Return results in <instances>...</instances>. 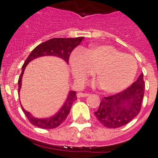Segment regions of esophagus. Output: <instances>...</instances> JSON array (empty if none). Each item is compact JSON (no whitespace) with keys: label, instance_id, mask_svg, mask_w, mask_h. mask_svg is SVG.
I'll return each instance as SVG.
<instances>
[{"label":"esophagus","instance_id":"1","mask_svg":"<svg viewBox=\"0 0 158 158\" xmlns=\"http://www.w3.org/2000/svg\"><path fill=\"white\" fill-rule=\"evenodd\" d=\"M89 96V94H84V93H78L77 94V97L79 98H85V97Z\"/></svg>","mask_w":158,"mask_h":158}]
</instances>
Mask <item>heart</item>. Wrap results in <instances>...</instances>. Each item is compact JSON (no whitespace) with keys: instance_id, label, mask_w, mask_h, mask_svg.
I'll return each instance as SVG.
<instances>
[{"instance_id":"heart-1","label":"heart","mask_w":158,"mask_h":158,"mask_svg":"<svg viewBox=\"0 0 158 158\" xmlns=\"http://www.w3.org/2000/svg\"><path fill=\"white\" fill-rule=\"evenodd\" d=\"M72 75L79 85L95 71L99 86L105 93L117 94L130 86L137 73L135 57L109 45H94L85 50L76 49L69 57Z\"/></svg>"}]
</instances>
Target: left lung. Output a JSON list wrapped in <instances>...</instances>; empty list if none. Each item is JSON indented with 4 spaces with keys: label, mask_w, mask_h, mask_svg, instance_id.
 Returning <instances> with one entry per match:
<instances>
[{
    "label": "left lung",
    "mask_w": 158,
    "mask_h": 158,
    "mask_svg": "<svg viewBox=\"0 0 158 158\" xmlns=\"http://www.w3.org/2000/svg\"><path fill=\"white\" fill-rule=\"evenodd\" d=\"M143 74L125 91L102 99L98 110L94 112L98 120L106 128L121 127L139 113L144 94Z\"/></svg>",
    "instance_id": "8db88e82"
}]
</instances>
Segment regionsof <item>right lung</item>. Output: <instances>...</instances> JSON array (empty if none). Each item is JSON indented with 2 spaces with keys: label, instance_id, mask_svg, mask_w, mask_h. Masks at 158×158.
Here are the masks:
<instances>
[{
  "label": "right lung",
  "instance_id": "add662e5",
  "mask_svg": "<svg viewBox=\"0 0 158 158\" xmlns=\"http://www.w3.org/2000/svg\"><path fill=\"white\" fill-rule=\"evenodd\" d=\"M84 38V37L75 38H52L50 40L46 41L44 43L37 46L31 52L28 58L26 59L24 64L22 66V72H21V74L19 78L18 81L19 94V91H20L21 85H22V78H23V72H24V69L29 62L32 61L33 60L37 59L38 57L52 56L59 57L68 64L69 55H70L71 52L76 48L77 46L80 44V43L83 41ZM76 99V92L70 90L68 94V96H67L64 104L61 106V107L60 108L59 110L53 115L47 118L34 117L30 112H28L24 108H23L22 105H21V107H22V110L32 125H35L38 128L48 130V129L56 128L61 123L64 122L69 115L72 104Z\"/></svg>",
  "mask_w": 158,
  "mask_h": 158
}]
</instances>
